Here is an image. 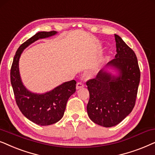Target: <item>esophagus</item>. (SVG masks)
Instances as JSON below:
<instances>
[{
    "label": "esophagus",
    "mask_w": 155,
    "mask_h": 155,
    "mask_svg": "<svg viewBox=\"0 0 155 155\" xmlns=\"http://www.w3.org/2000/svg\"><path fill=\"white\" fill-rule=\"evenodd\" d=\"M83 87H84V84L82 83H77V84H76V90H79V89H80V88H81Z\"/></svg>",
    "instance_id": "1"
}]
</instances>
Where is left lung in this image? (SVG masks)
Masks as SVG:
<instances>
[{
    "label": "left lung",
    "instance_id": "8db88e82",
    "mask_svg": "<svg viewBox=\"0 0 155 155\" xmlns=\"http://www.w3.org/2000/svg\"><path fill=\"white\" fill-rule=\"evenodd\" d=\"M115 58L107 64L94 79L86 83L89 91L87 113L101 126H115L135 106L140 71L135 52L120 37L115 35Z\"/></svg>",
    "mask_w": 155,
    "mask_h": 155
}]
</instances>
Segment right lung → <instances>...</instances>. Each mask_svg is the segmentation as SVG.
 <instances>
[{
	"label": "right lung",
	"mask_w": 155,
	"mask_h": 155,
	"mask_svg": "<svg viewBox=\"0 0 155 155\" xmlns=\"http://www.w3.org/2000/svg\"><path fill=\"white\" fill-rule=\"evenodd\" d=\"M56 31L39 32L20 45L14 57L10 70V82L16 104L21 113L35 124L46 126L56 123L62 118L68 99L76 91V81L64 82L43 94L33 93L22 83L19 69V60L24 49L35 41L50 38Z\"/></svg>",
	"instance_id": "right-lung-1"
}]
</instances>
